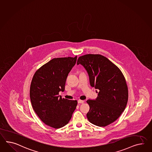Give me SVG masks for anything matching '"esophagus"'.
<instances>
[{"label": "esophagus", "mask_w": 152, "mask_h": 152, "mask_svg": "<svg viewBox=\"0 0 152 152\" xmlns=\"http://www.w3.org/2000/svg\"><path fill=\"white\" fill-rule=\"evenodd\" d=\"M78 104H83L84 102V100H78Z\"/></svg>", "instance_id": "obj_1"}]
</instances>
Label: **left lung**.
Masks as SVG:
<instances>
[{"label":"left lung","instance_id":"8db88e82","mask_svg":"<svg viewBox=\"0 0 152 152\" xmlns=\"http://www.w3.org/2000/svg\"><path fill=\"white\" fill-rule=\"evenodd\" d=\"M79 64L89 74L90 86L99 90L96 100L86 101L90 106L87 118L94 125L107 126L118 118L127 105L129 91L125 77L118 66L101 55L82 56Z\"/></svg>","mask_w":152,"mask_h":152}]
</instances>
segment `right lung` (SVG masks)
I'll return each mask as SVG.
<instances>
[{"label": "right lung", "mask_w": 152, "mask_h": 152, "mask_svg": "<svg viewBox=\"0 0 152 152\" xmlns=\"http://www.w3.org/2000/svg\"><path fill=\"white\" fill-rule=\"evenodd\" d=\"M75 57L55 58L36 71L31 80L30 96L37 115L46 125L59 129L71 119L77 100L59 96L65 88L66 78L77 61Z\"/></svg>", "instance_id": "right-lung-1"}]
</instances>
